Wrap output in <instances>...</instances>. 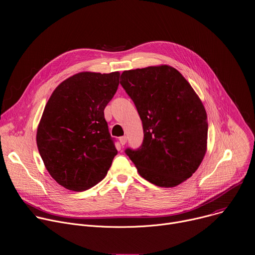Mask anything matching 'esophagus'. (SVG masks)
<instances>
[{
	"mask_svg": "<svg viewBox=\"0 0 255 255\" xmlns=\"http://www.w3.org/2000/svg\"><path fill=\"white\" fill-rule=\"evenodd\" d=\"M119 141H120V143H121L122 145H124V144L127 142V137H126V136H122V137L119 138Z\"/></svg>",
	"mask_w": 255,
	"mask_h": 255,
	"instance_id": "obj_1",
	"label": "esophagus"
}]
</instances>
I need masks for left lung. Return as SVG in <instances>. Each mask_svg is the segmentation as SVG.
Returning <instances> with one entry per match:
<instances>
[{
	"mask_svg": "<svg viewBox=\"0 0 255 255\" xmlns=\"http://www.w3.org/2000/svg\"><path fill=\"white\" fill-rule=\"evenodd\" d=\"M121 79L143 128L142 144L125 152L147 181L161 188L180 184L206 154L208 123L201 99L169 65L125 71Z\"/></svg>",
	"mask_w": 255,
	"mask_h": 255,
	"instance_id": "8db88e82",
	"label": "left lung"
}]
</instances>
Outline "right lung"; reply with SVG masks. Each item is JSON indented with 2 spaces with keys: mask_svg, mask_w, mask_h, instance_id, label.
I'll return each instance as SVG.
<instances>
[{
  "mask_svg": "<svg viewBox=\"0 0 255 255\" xmlns=\"http://www.w3.org/2000/svg\"><path fill=\"white\" fill-rule=\"evenodd\" d=\"M120 73L83 72L60 83L50 96L37 131L45 167L63 188L86 191L107 175L118 154L105 109Z\"/></svg>",
  "mask_w": 255,
  "mask_h": 255,
  "instance_id": "right-lung-1",
  "label": "right lung"
}]
</instances>
